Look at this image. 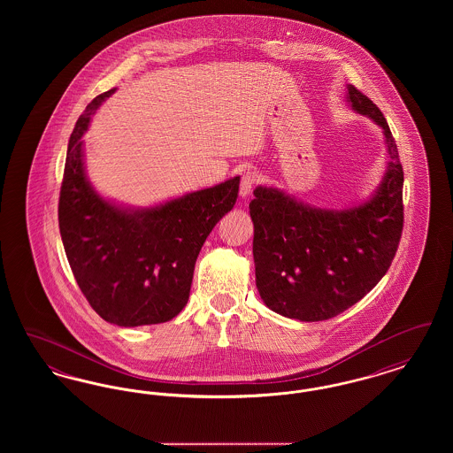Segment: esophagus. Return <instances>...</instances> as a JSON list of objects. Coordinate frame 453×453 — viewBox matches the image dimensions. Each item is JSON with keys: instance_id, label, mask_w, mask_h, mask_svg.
Returning a JSON list of instances; mask_svg holds the SVG:
<instances>
[{"instance_id": "esophagus-1", "label": "esophagus", "mask_w": 453, "mask_h": 453, "mask_svg": "<svg viewBox=\"0 0 453 453\" xmlns=\"http://www.w3.org/2000/svg\"><path fill=\"white\" fill-rule=\"evenodd\" d=\"M257 181H258V178H257L255 173H242V176H241V185H239V195H241L242 198L250 196L251 192H253V188H255V183H257Z\"/></svg>"}]
</instances>
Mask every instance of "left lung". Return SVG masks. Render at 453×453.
Returning a JSON list of instances; mask_svg holds the SVG:
<instances>
[{
    "mask_svg": "<svg viewBox=\"0 0 453 453\" xmlns=\"http://www.w3.org/2000/svg\"><path fill=\"white\" fill-rule=\"evenodd\" d=\"M346 104L384 134L388 166L370 196L323 209L259 185L250 202L259 296L288 319L324 321L364 299L386 275L403 233L404 173L388 120L353 85L346 87Z\"/></svg>",
    "mask_w": 453,
    "mask_h": 453,
    "instance_id": "8db88e82",
    "label": "left lung"
}]
</instances>
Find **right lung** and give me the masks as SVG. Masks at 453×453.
Instances as JSON below:
<instances>
[{
  "mask_svg": "<svg viewBox=\"0 0 453 453\" xmlns=\"http://www.w3.org/2000/svg\"><path fill=\"white\" fill-rule=\"evenodd\" d=\"M113 91L88 105L69 137L59 196L65 257L89 305L107 323H166L188 302L196 257L234 207L239 176L151 207L102 196L88 180L83 135Z\"/></svg>",
  "mask_w": 453,
  "mask_h": 453,
  "instance_id": "1",
  "label": "right lung"
}]
</instances>
